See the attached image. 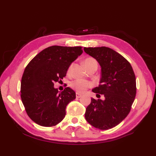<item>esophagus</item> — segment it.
I'll use <instances>...</instances> for the list:
<instances>
[{
	"mask_svg": "<svg viewBox=\"0 0 156 156\" xmlns=\"http://www.w3.org/2000/svg\"><path fill=\"white\" fill-rule=\"evenodd\" d=\"M76 98H80V97H82V94H80V93H78V92H76Z\"/></svg>",
	"mask_w": 156,
	"mask_h": 156,
	"instance_id": "34e87169",
	"label": "esophagus"
}]
</instances>
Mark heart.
<instances>
[{
  "mask_svg": "<svg viewBox=\"0 0 156 156\" xmlns=\"http://www.w3.org/2000/svg\"><path fill=\"white\" fill-rule=\"evenodd\" d=\"M97 63L95 59H94L93 58H87L86 59L84 64L85 66H87L89 64H91V63ZM71 66L69 68V70L70 69ZM92 86L91 82H88L86 80H84V79H76V80L72 81L70 83V87L74 88V90H76V91L80 92H84L89 87H90Z\"/></svg>",
  "mask_w": 156,
  "mask_h": 156,
  "instance_id": "heart-1",
  "label": "heart"
}]
</instances>
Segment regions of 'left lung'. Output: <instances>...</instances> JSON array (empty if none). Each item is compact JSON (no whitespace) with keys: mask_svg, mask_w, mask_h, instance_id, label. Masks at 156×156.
<instances>
[{"mask_svg":"<svg viewBox=\"0 0 156 156\" xmlns=\"http://www.w3.org/2000/svg\"><path fill=\"white\" fill-rule=\"evenodd\" d=\"M101 68L98 87L92 92L103 94L105 99L91 98L85 112L88 123L101 130L115 127L127 117L136 95V79L127 59L107 47L84 48Z\"/></svg>","mask_w":156,"mask_h":156,"instance_id":"obj_1","label":"left lung"}]
</instances>
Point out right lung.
Here are the masks:
<instances>
[{
    "mask_svg": "<svg viewBox=\"0 0 156 156\" xmlns=\"http://www.w3.org/2000/svg\"><path fill=\"white\" fill-rule=\"evenodd\" d=\"M82 52L80 46H51L39 52L25 68L21 97L28 116L35 123L52 127L65 117L66 106L76 98V92L69 87L59 92L54 82L65 77L69 66Z\"/></svg>",
    "mask_w": 156,
    "mask_h": 156,
    "instance_id": "right-lung-1",
    "label": "right lung"
}]
</instances>
